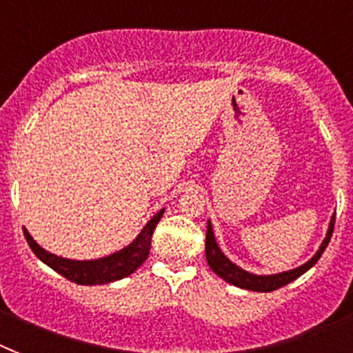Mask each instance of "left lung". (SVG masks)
I'll return each mask as SVG.
<instances>
[{
    "instance_id": "obj_1",
    "label": "left lung",
    "mask_w": 353,
    "mask_h": 353,
    "mask_svg": "<svg viewBox=\"0 0 353 353\" xmlns=\"http://www.w3.org/2000/svg\"><path fill=\"white\" fill-rule=\"evenodd\" d=\"M334 225H335V216H332L330 226H328V232H326L325 241L321 243L319 250L316 252V256L312 257L310 261H306L305 265H301L299 268H294V270L281 272V274H274V276H256V274H250V272L243 270L237 265H234L228 257L221 252V248L217 246L216 237H214V230H212V225L208 221L206 225V245H205V254L206 261H208V266H210L214 274L225 279L226 283H230L234 286H239V288H245V290L252 292H274L281 286L288 285L294 279H297L299 276H303L306 270H310L312 266L316 265L319 257L323 256V252L328 246L332 239V234H334Z\"/></svg>"
}]
</instances>
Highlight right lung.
Listing matches in <instances>:
<instances>
[{"instance_id": "add662e5", "label": "right lung", "mask_w": 353, "mask_h": 353, "mask_svg": "<svg viewBox=\"0 0 353 353\" xmlns=\"http://www.w3.org/2000/svg\"><path fill=\"white\" fill-rule=\"evenodd\" d=\"M163 210H159L156 216L152 217L150 221L145 225L141 234L134 239L128 246H125L123 250L114 252L110 256L101 257V259H92V261H74V259H65V257H57L45 248L37 245L32 239V236L28 234L27 228H23L25 239H27L28 246L32 248L39 259L48 265L52 270L57 274H61L63 277H67L68 281L77 283V285H107L112 281L123 279V277L130 276L145 263V259L150 254V243H152V234L156 230V225L163 217Z\"/></svg>"}]
</instances>
